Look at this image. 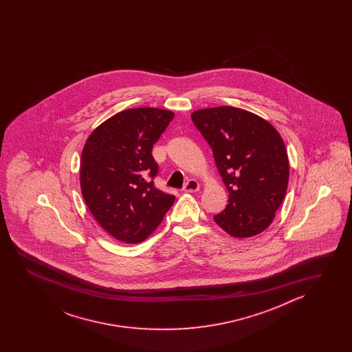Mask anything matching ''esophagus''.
Masks as SVG:
<instances>
[{
  "mask_svg": "<svg viewBox=\"0 0 352 352\" xmlns=\"http://www.w3.org/2000/svg\"><path fill=\"white\" fill-rule=\"evenodd\" d=\"M199 188H200V184L196 179H190L185 184L184 191L185 192H196V191H199Z\"/></svg>",
  "mask_w": 352,
  "mask_h": 352,
  "instance_id": "esophagus-1",
  "label": "esophagus"
}]
</instances>
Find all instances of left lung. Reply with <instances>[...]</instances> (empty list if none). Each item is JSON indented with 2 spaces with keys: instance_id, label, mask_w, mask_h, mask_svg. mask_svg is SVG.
Wrapping results in <instances>:
<instances>
[{
  "instance_id": "8db88e82",
  "label": "left lung",
  "mask_w": 352,
  "mask_h": 352,
  "mask_svg": "<svg viewBox=\"0 0 352 352\" xmlns=\"http://www.w3.org/2000/svg\"><path fill=\"white\" fill-rule=\"evenodd\" d=\"M209 143L229 204L214 220L234 238L264 232L285 199L289 162L285 142L268 120L235 107L191 114Z\"/></svg>"
}]
</instances>
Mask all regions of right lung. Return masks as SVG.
Segmentation results:
<instances>
[{
    "label": "right lung",
    "mask_w": 352,
    "mask_h": 352,
    "mask_svg": "<svg viewBox=\"0 0 352 352\" xmlns=\"http://www.w3.org/2000/svg\"><path fill=\"white\" fill-rule=\"evenodd\" d=\"M175 113L133 108L114 114L88 137L82 152L80 188L91 215L113 238L141 243L157 229L175 196L155 187L152 147Z\"/></svg>",
    "instance_id": "right-lung-1"
}]
</instances>
